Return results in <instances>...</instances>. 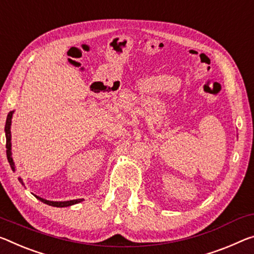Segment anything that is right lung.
I'll list each match as a JSON object with an SVG mask.
<instances>
[{
    "instance_id": "obj_1",
    "label": "right lung",
    "mask_w": 254,
    "mask_h": 254,
    "mask_svg": "<svg viewBox=\"0 0 254 254\" xmlns=\"http://www.w3.org/2000/svg\"><path fill=\"white\" fill-rule=\"evenodd\" d=\"M12 114H13V112H10L9 114H7L6 122H5V128H4V131H5V136H6V144H5L6 157H7V160H9V163H10V166L12 168V171H14V164H13V159H12V152H11V131H10ZM19 181L22 183L21 179H19ZM36 198L39 199L40 201H42V202L46 203V204H50V206H53V207H69V206H72V204L79 203V202H81V201H82V199L70 200V201H48V200H45L43 198H39V196H36Z\"/></svg>"
}]
</instances>
